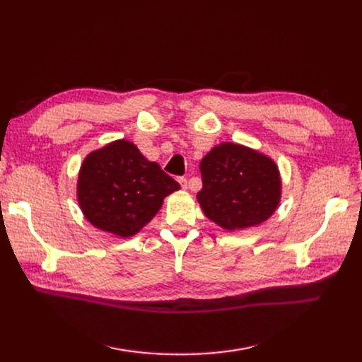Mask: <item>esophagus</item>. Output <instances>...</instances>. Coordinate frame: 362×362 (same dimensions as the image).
I'll return each mask as SVG.
<instances>
[{"mask_svg": "<svg viewBox=\"0 0 362 362\" xmlns=\"http://www.w3.org/2000/svg\"><path fill=\"white\" fill-rule=\"evenodd\" d=\"M178 182L181 184V187H182V189H189V181L185 180V178H180V180H178Z\"/></svg>", "mask_w": 362, "mask_h": 362, "instance_id": "obj_1", "label": "esophagus"}]
</instances>
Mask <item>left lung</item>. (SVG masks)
<instances>
[{
    "instance_id": "8db88e82",
    "label": "left lung",
    "mask_w": 362,
    "mask_h": 362,
    "mask_svg": "<svg viewBox=\"0 0 362 362\" xmlns=\"http://www.w3.org/2000/svg\"><path fill=\"white\" fill-rule=\"evenodd\" d=\"M204 214L226 231L257 226L276 211L282 181L276 163L262 152L223 141L202 158Z\"/></svg>"
}]
</instances>
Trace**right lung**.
<instances>
[{
    "label": "right lung",
    "mask_w": 362,
    "mask_h": 362,
    "mask_svg": "<svg viewBox=\"0 0 362 362\" xmlns=\"http://www.w3.org/2000/svg\"><path fill=\"white\" fill-rule=\"evenodd\" d=\"M177 190L180 184L125 139L92 151L76 181V199L87 221L122 238L136 235Z\"/></svg>",
    "instance_id": "add662e5"
}]
</instances>
